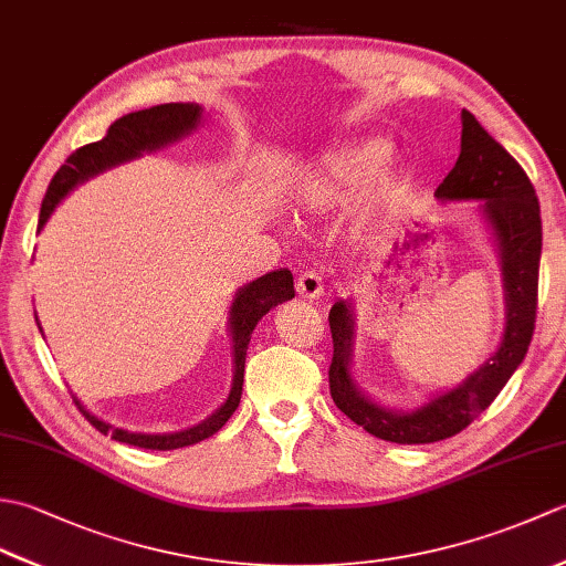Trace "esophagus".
<instances>
[{"instance_id": "obj_1", "label": "esophagus", "mask_w": 566, "mask_h": 566, "mask_svg": "<svg viewBox=\"0 0 566 566\" xmlns=\"http://www.w3.org/2000/svg\"><path fill=\"white\" fill-rule=\"evenodd\" d=\"M296 294L311 302V298H318L323 294V280L316 270H306L298 274L296 280Z\"/></svg>"}]
</instances>
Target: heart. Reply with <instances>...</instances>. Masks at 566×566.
I'll list each match as a JSON object with an SVG mask.
<instances>
[{
  "mask_svg": "<svg viewBox=\"0 0 566 566\" xmlns=\"http://www.w3.org/2000/svg\"><path fill=\"white\" fill-rule=\"evenodd\" d=\"M394 148L384 138L347 140L343 146L323 153L304 177L302 195L316 209H333L357 197L359 191L377 182L387 170ZM401 191L399 179H387L379 189V203H389Z\"/></svg>",
  "mask_w": 566,
  "mask_h": 566,
  "instance_id": "b5f03b06",
  "label": "heart"
}]
</instances>
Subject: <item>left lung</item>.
Returning <instances> with one entry per match:
<instances>
[{
  "instance_id": "obj_1",
  "label": "left lung",
  "mask_w": 566,
  "mask_h": 566,
  "mask_svg": "<svg viewBox=\"0 0 566 566\" xmlns=\"http://www.w3.org/2000/svg\"><path fill=\"white\" fill-rule=\"evenodd\" d=\"M440 201H484L482 209L494 228L501 252L506 328L496 355L469 375L460 387L440 394L418 411H389L355 387L350 375L355 321L347 302H335L328 323L333 359L328 369L335 406L375 438L399 444H426L452 438L486 411L527 353L535 331L543 219L531 179L518 160L491 138L476 118L462 109V150L450 175L436 189Z\"/></svg>"
}]
</instances>
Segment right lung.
Segmentation results:
<instances>
[{"mask_svg": "<svg viewBox=\"0 0 566 566\" xmlns=\"http://www.w3.org/2000/svg\"><path fill=\"white\" fill-rule=\"evenodd\" d=\"M201 118V106L199 104H158L150 106V109L126 114L106 130V136L97 143H87V146L77 148L60 167L55 177L48 185V191L41 203V216H39V231L45 226L48 216L60 203L67 191L84 182V179L94 177L97 172H104L106 167H114L118 163L134 160L140 153H153L167 143L182 138L189 134L191 128H197ZM294 296V276L290 270H276L260 276V280L250 282L243 286L233 298L231 306V338H233V387L228 394L226 403L219 411L211 413L203 423L179 430V432H165V436H146V432H128L122 428H112L104 423L97 416H92L87 408H84L75 396L77 408L82 416L90 420V423L97 428L104 436H112L116 442L134 444V448H146V450H177L187 448V444H197L201 440L211 438L213 432H219L226 420L233 416V411L240 403V394H243V371H245V355L250 345V335L255 331L258 321L268 314V311L282 302H290ZM39 321V318H35ZM41 328V326H39Z\"/></svg>", "mask_w": 566, "mask_h": 566, "instance_id": "obj_1", "label": "right lung"}]
</instances>
